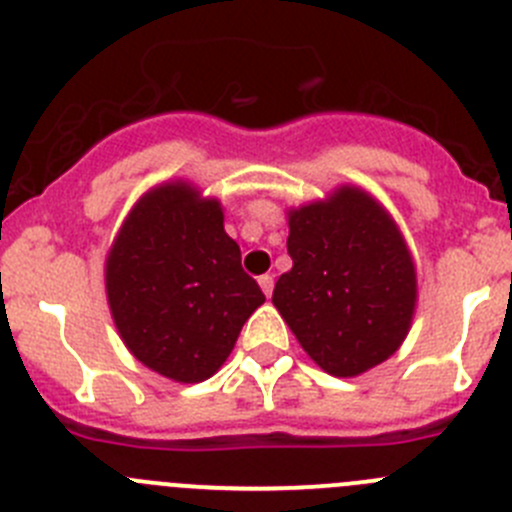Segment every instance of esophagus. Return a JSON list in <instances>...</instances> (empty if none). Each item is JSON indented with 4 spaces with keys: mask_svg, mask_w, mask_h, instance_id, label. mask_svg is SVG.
<instances>
[{
    "mask_svg": "<svg viewBox=\"0 0 512 512\" xmlns=\"http://www.w3.org/2000/svg\"><path fill=\"white\" fill-rule=\"evenodd\" d=\"M257 283H260L262 293H265L267 298H270V295H272V288H275V280H272V275H262V278L257 280Z\"/></svg>",
    "mask_w": 512,
    "mask_h": 512,
    "instance_id": "esophagus-1",
    "label": "esophagus"
}]
</instances>
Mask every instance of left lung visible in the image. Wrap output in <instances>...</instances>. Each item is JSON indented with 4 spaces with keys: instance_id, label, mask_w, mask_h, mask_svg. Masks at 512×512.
<instances>
[{
    "instance_id": "obj_1",
    "label": "left lung",
    "mask_w": 512,
    "mask_h": 512,
    "mask_svg": "<svg viewBox=\"0 0 512 512\" xmlns=\"http://www.w3.org/2000/svg\"><path fill=\"white\" fill-rule=\"evenodd\" d=\"M288 255L272 305L331 376H358L399 351L417 308V267L391 214L358 186L288 212Z\"/></svg>"
}]
</instances>
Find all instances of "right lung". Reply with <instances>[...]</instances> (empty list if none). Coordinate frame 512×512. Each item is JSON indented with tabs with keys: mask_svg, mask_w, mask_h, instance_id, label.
<instances>
[{
	"mask_svg": "<svg viewBox=\"0 0 512 512\" xmlns=\"http://www.w3.org/2000/svg\"><path fill=\"white\" fill-rule=\"evenodd\" d=\"M105 295L128 351L179 384L217 374L265 303L224 232L219 199L181 179L148 189L123 219L105 257Z\"/></svg>",
	"mask_w": 512,
	"mask_h": 512,
	"instance_id": "obj_1",
	"label": "right lung"
}]
</instances>
